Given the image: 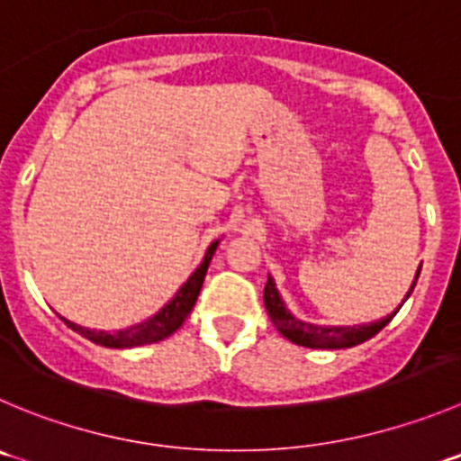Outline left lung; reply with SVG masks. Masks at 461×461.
I'll return each mask as SVG.
<instances>
[{
	"mask_svg": "<svg viewBox=\"0 0 461 461\" xmlns=\"http://www.w3.org/2000/svg\"><path fill=\"white\" fill-rule=\"evenodd\" d=\"M419 274H420V269L416 271V278H419ZM414 285L416 283H411V289H414ZM411 289L407 292V296L411 294ZM265 308H267V312H269L274 326L278 328V330L283 332L289 341H294V344L308 346V348H348V346H357V344H362V341H366V339H371V337L378 335V332L383 330L389 321H392L393 314L401 310V305H398L396 312L389 314L387 319H380V321H375V323H366V326H350V328L348 326L346 328L312 326V323L299 321V319L292 317V314L285 310L283 299L278 296V289H276L274 280H271V276H269V278H267V285H265Z\"/></svg>",
	"mask_w": 461,
	"mask_h": 461,
	"instance_id": "8db88e82",
	"label": "left lung"
}]
</instances>
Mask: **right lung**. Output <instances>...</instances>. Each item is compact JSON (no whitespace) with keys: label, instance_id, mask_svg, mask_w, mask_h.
I'll return each instance as SVG.
<instances>
[{"label":"right lung","instance_id":"add662e5","mask_svg":"<svg viewBox=\"0 0 461 461\" xmlns=\"http://www.w3.org/2000/svg\"><path fill=\"white\" fill-rule=\"evenodd\" d=\"M219 242L210 244L208 253H205L203 262H201L199 269L187 278V283L178 289V294L169 301L156 317L147 319L144 323H138L133 328H126V330H117V332H102V330H87V328L77 326V323L68 321L72 330H77L78 335H83L86 339L95 341V344H102L108 346V348H133V346H142V344H153V341H160L165 337H169L172 332H176L178 328L183 326V321L187 319V314L192 312L194 308L196 299H199V292H201V285H203L205 278V271H208L210 260H212V253L217 249Z\"/></svg>","mask_w":461,"mask_h":461}]
</instances>
